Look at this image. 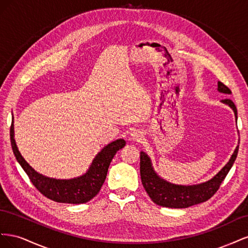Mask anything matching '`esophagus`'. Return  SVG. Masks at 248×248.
Listing matches in <instances>:
<instances>
[{
  "label": "esophagus",
  "mask_w": 248,
  "mask_h": 248,
  "mask_svg": "<svg viewBox=\"0 0 248 248\" xmlns=\"http://www.w3.org/2000/svg\"><path fill=\"white\" fill-rule=\"evenodd\" d=\"M130 138L133 140H137V141H140L142 140V132L140 130H133L130 134Z\"/></svg>",
  "instance_id": "1"
}]
</instances>
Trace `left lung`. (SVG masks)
I'll list each match as a JSON object with an SVG mask.
<instances>
[{
	"instance_id": "obj_1",
	"label": "left lung",
	"mask_w": 248,
	"mask_h": 248,
	"mask_svg": "<svg viewBox=\"0 0 248 248\" xmlns=\"http://www.w3.org/2000/svg\"><path fill=\"white\" fill-rule=\"evenodd\" d=\"M217 85H218L217 90L220 93H232L231 90L226 85H223L221 81H218ZM221 102L228 104L234 110L237 121V108L234 102L231 99H223L221 100ZM239 145L236 147L229 162L211 180L201 184L187 186L172 184L160 178L155 172L150 157L145 152H140V171L142 186H144L149 197L158 206L168 208H187L200 204V202L208 201L218 190L221 182L227 177L228 172L230 171L231 168L236 160Z\"/></svg>"
}]
</instances>
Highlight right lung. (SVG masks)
I'll return each mask as SVG.
<instances>
[{"mask_svg":"<svg viewBox=\"0 0 248 248\" xmlns=\"http://www.w3.org/2000/svg\"><path fill=\"white\" fill-rule=\"evenodd\" d=\"M13 116L10 127V140L14 156L26 171L33 185L44 197L58 202L66 204H84L92 200L99 192L106 181L108 170L117 151L122 149L126 141L123 139L116 140L107 145L95 156L86 174L73 179H54L37 172L21 156L14 140Z\"/></svg>","mask_w":248,"mask_h":248,"instance_id":"obj_1","label":"right lung"}]
</instances>
